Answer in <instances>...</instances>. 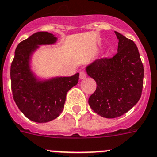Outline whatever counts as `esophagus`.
<instances>
[{
	"label": "esophagus",
	"instance_id": "34e87169",
	"mask_svg": "<svg viewBox=\"0 0 157 157\" xmlns=\"http://www.w3.org/2000/svg\"><path fill=\"white\" fill-rule=\"evenodd\" d=\"M87 77V74L85 72H84V71H82V72H80V80H84V79L86 78Z\"/></svg>",
	"mask_w": 157,
	"mask_h": 157
}]
</instances>
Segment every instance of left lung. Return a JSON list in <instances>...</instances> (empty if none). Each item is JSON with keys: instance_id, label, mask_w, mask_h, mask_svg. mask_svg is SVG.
I'll return each mask as SVG.
<instances>
[{"instance_id": "8db88e82", "label": "left lung", "mask_w": 157, "mask_h": 157, "mask_svg": "<svg viewBox=\"0 0 157 157\" xmlns=\"http://www.w3.org/2000/svg\"><path fill=\"white\" fill-rule=\"evenodd\" d=\"M118 53L111 58L95 60L86 72L96 82L88 99L90 107L103 118H114L129 111L141 98L144 67L138 49L131 39L114 31Z\"/></svg>"}]
</instances>
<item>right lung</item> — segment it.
<instances>
[{
    "label": "right lung",
    "instance_id": "1",
    "mask_svg": "<svg viewBox=\"0 0 157 157\" xmlns=\"http://www.w3.org/2000/svg\"><path fill=\"white\" fill-rule=\"evenodd\" d=\"M53 34L39 31L17 46L11 65L10 77L13 99L18 108L30 120L47 122L62 112L68 91L77 85L79 73L72 77H56L40 80L32 72L31 56L41 45L57 42Z\"/></svg>",
    "mask_w": 157,
    "mask_h": 157
}]
</instances>
